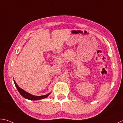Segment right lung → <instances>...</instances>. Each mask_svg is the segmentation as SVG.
<instances>
[{
	"label": "right lung",
	"mask_w": 123,
	"mask_h": 123,
	"mask_svg": "<svg viewBox=\"0 0 123 123\" xmlns=\"http://www.w3.org/2000/svg\"><path fill=\"white\" fill-rule=\"evenodd\" d=\"M14 82L15 87H17L18 92L22 96L24 97V98H25L29 99V100H39V99L47 98L51 93V92H49V93H48L47 95H42V96L33 95L31 94L30 93H29V92H25L24 89L21 88L19 87V86H18L17 84V83H16V82L15 81V80H14Z\"/></svg>",
	"instance_id": "right-lung-1"
}]
</instances>
